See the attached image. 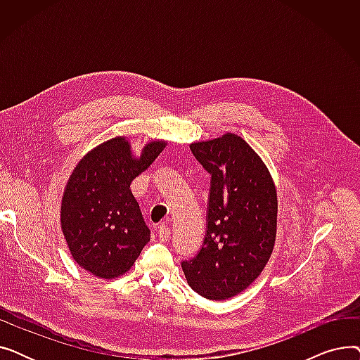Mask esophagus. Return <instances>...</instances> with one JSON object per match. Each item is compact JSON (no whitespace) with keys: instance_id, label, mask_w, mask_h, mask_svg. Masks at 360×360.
I'll return each instance as SVG.
<instances>
[{"instance_id":"obj_1","label":"esophagus","mask_w":360,"mask_h":360,"mask_svg":"<svg viewBox=\"0 0 360 360\" xmlns=\"http://www.w3.org/2000/svg\"><path fill=\"white\" fill-rule=\"evenodd\" d=\"M158 236H159V240L162 242H167L169 238H170V228L167 223H160L159 228H158Z\"/></svg>"}]
</instances>
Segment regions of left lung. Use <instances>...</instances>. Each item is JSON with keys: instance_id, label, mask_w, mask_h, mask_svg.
<instances>
[{"instance_id": "left-lung-1", "label": "left lung", "mask_w": 360, "mask_h": 360, "mask_svg": "<svg viewBox=\"0 0 360 360\" xmlns=\"http://www.w3.org/2000/svg\"><path fill=\"white\" fill-rule=\"evenodd\" d=\"M190 148L212 179L202 245L181 266L194 292L223 300L247 289L273 252L276 186L255 151L231 132Z\"/></svg>"}]
</instances>
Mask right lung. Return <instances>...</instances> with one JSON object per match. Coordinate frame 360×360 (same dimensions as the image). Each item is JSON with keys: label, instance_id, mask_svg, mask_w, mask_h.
I'll use <instances>...</instances> for the list:
<instances>
[{"label": "right lung", "instance_id": "obj_1", "mask_svg": "<svg viewBox=\"0 0 360 360\" xmlns=\"http://www.w3.org/2000/svg\"><path fill=\"white\" fill-rule=\"evenodd\" d=\"M163 141H151L140 159L117 137L72 170L61 204V228L74 261L86 271L115 278L127 273L150 240V229L129 185L156 160Z\"/></svg>", "mask_w": 360, "mask_h": 360}]
</instances>
